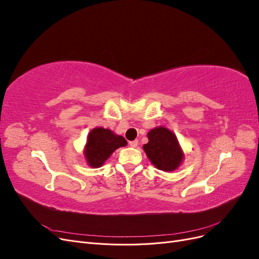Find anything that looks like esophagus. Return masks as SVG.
<instances>
[{"label":"esophagus","instance_id":"1","mask_svg":"<svg viewBox=\"0 0 259 259\" xmlns=\"http://www.w3.org/2000/svg\"><path fill=\"white\" fill-rule=\"evenodd\" d=\"M130 146H131V147H133V148L137 147V146H138V140H137V139H135V140H133V142H130Z\"/></svg>","mask_w":259,"mask_h":259}]
</instances>
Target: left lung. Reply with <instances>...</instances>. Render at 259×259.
Segmentation results:
<instances>
[{"mask_svg": "<svg viewBox=\"0 0 259 259\" xmlns=\"http://www.w3.org/2000/svg\"><path fill=\"white\" fill-rule=\"evenodd\" d=\"M149 142L144 150L153 165L164 171H173L182 163L184 152L173 132L159 126L151 130L147 135Z\"/></svg>", "mask_w": 259, "mask_h": 259, "instance_id": "1", "label": "left lung"}]
</instances>
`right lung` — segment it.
I'll return each mask as SVG.
<instances>
[{
	"instance_id": "1",
	"label": "right lung",
	"mask_w": 259,
	"mask_h": 259,
	"mask_svg": "<svg viewBox=\"0 0 259 259\" xmlns=\"http://www.w3.org/2000/svg\"><path fill=\"white\" fill-rule=\"evenodd\" d=\"M127 145L124 137L104 127L93 128L88 136L84 155L91 167H100L117 148Z\"/></svg>"
}]
</instances>
